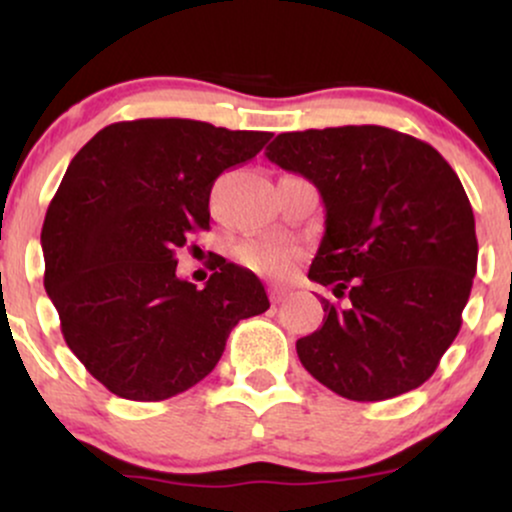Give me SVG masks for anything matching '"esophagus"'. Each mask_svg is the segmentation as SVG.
<instances>
[{"mask_svg": "<svg viewBox=\"0 0 512 512\" xmlns=\"http://www.w3.org/2000/svg\"><path fill=\"white\" fill-rule=\"evenodd\" d=\"M269 298H272V303H281L286 298V289H269Z\"/></svg>", "mask_w": 512, "mask_h": 512, "instance_id": "obj_1", "label": "esophagus"}]
</instances>
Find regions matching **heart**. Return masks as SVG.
<instances>
[{
  "instance_id": "b5f03b06",
  "label": "heart",
  "mask_w": 512,
  "mask_h": 512,
  "mask_svg": "<svg viewBox=\"0 0 512 512\" xmlns=\"http://www.w3.org/2000/svg\"><path fill=\"white\" fill-rule=\"evenodd\" d=\"M238 260L250 267L252 272L281 279L291 272L293 262H296V248L279 238H260L248 240V243L238 245Z\"/></svg>"
}]
</instances>
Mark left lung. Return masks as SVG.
<instances>
[{
  "label": "left lung",
  "instance_id": "8db88e82",
  "mask_svg": "<svg viewBox=\"0 0 512 512\" xmlns=\"http://www.w3.org/2000/svg\"><path fill=\"white\" fill-rule=\"evenodd\" d=\"M325 204L308 276L332 286L301 363L332 392L380 402L424 385L462 325L477 274L474 214L431 144L378 125L284 132L267 146Z\"/></svg>",
  "mask_w": 512,
  "mask_h": 512
}]
</instances>
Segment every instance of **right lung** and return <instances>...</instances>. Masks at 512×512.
I'll return each instance as SVG.
<instances>
[{"mask_svg": "<svg viewBox=\"0 0 512 512\" xmlns=\"http://www.w3.org/2000/svg\"><path fill=\"white\" fill-rule=\"evenodd\" d=\"M269 139L149 117L103 127L72 158L40 233L45 291L64 342L113 395L161 402L190 390L233 327L269 308L262 281L219 255L204 289L175 274V252L209 228L214 180Z\"/></svg>", "mask_w": 512, "mask_h": 512, "instance_id": "add662e5", "label": "right lung"}]
</instances>
